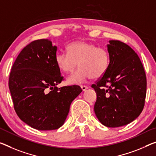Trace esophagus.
Listing matches in <instances>:
<instances>
[{"label":"esophagus","mask_w":156,"mask_h":156,"mask_svg":"<svg viewBox=\"0 0 156 156\" xmlns=\"http://www.w3.org/2000/svg\"><path fill=\"white\" fill-rule=\"evenodd\" d=\"M81 89H82L83 91H84V90H86L87 89V88H88V86L81 85Z\"/></svg>","instance_id":"obj_1"}]
</instances>
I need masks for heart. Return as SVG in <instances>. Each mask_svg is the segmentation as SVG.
<instances>
[{
  "label": "heart",
  "mask_w": 156,
  "mask_h": 156,
  "mask_svg": "<svg viewBox=\"0 0 156 156\" xmlns=\"http://www.w3.org/2000/svg\"><path fill=\"white\" fill-rule=\"evenodd\" d=\"M66 52L60 51L55 56V63L60 71L70 73L79 66L81 68L68 78V83L75 84L86 79H99L108 70L110 55L106 48L97 47L93 43L75 41L70 43Z\"/></svg>",
  "instance_id": "b5f03b06"
}]
</instances>
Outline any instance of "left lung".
Wrapping results in <instances>:
<instances>
[{"mask_svg":"<svg viewBox=\"0 0 156 156\" xmlns=\"http://www.w3.org/2000/svg\"><path fill=\"white\" fill-rule=\"evenodd\" d=\"M107 50L108 70L91 85L97 95L94 111L102 125L117 128L131 123L142 112L147 76L138 55L128 44L111 40Z\"/></svg>","mask_w":156,"mask_h":156,"instance_id":"left-lung-1","label":"left lung"}]
</instances>
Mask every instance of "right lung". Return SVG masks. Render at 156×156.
I'll return each mask as SVG.
<instances>
[{"instance_id":"add662e5","label":"right lung","mask_w":156,"mask_h":156,"mask_svg":"<svg viewBox=\"0 0 156 156\" xmlns=\"http://www.w3.org/2000/svg\"><path fill=\"white\" fill-rule=\"evenodd\" d=\"M56 51L49 40H34L21 50L9 74L14 109L21 121L36 130L63 126L72 102L82 91L77 85L56 87L63 80L55 63Z\"/></svg>"}]
</instances>
